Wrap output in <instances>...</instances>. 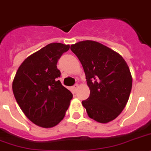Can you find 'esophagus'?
<instances>
[{
	"label": "esophagus",
	"instance_id": "34e87169",
	"mask_svg": "<svg viewBox=\"0 0 151 151\" xmlns=\"http://www.w3.org/2000/svg\"><path fill=\"white\" fill-rule=\"evenodd\" d=\"M78 88V83H76V84H74V85L72 87V90H73V92H76V91H77V89Z\"/></svg>",
	"mask_w": 151,
	"mask_h": 151
}]
</instances>
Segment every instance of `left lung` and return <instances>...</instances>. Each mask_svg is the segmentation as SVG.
<instances>
[{"mask_svg":"<svg viewBox=\"0 0 151 151\" xmlns=\"http://www.w3.org/2000/svg\"><path fill=\"white\" fill-rule=\"evenodd\" d=\"M83 66L90 96L82 104L97 122L108 123L126 106L132 88V77L124 59L103 44L93 40L70 46Z\"/></svg>","mask_w":151,"mask_h":151,"instance_id":"left-lung-1","label":"left lung"}]
</instances>
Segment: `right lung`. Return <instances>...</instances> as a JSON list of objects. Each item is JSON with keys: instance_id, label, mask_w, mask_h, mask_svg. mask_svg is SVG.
Wrapping results in <instances>:
<instances>
[{"instance_id": "right-lung-1", "label": "right lung", "mask_w": 151, "mask_h": 151, "mask_svg": "<svg viewBox=\"0 0 151 151\" xmlns=\"http://www.w3.org/2000/svg\"><path fill=\"white\" fill-rule=\"evenodd\" d=\"M69 45L51 43L26 58L12 85L14 95L26 116L42 127H53L64 118L73 94L62 85L57 64Z\"/></svg>"}]
</instances>
